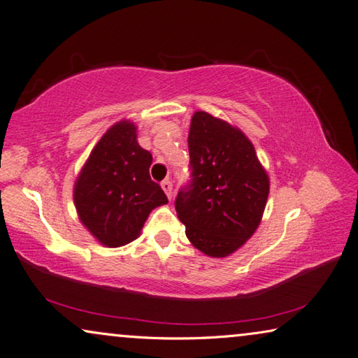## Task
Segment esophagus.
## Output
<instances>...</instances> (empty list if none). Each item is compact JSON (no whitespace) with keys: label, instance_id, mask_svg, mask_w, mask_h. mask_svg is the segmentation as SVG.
Wrapping results in <instances>:
<instances>
[{"label":"esophagus","instance_id":"obj_1","mask_svg":"<svg viewBox=\"0 0 358 358\" xmlns=\"http://www.w3.org/2000/svg\"><path fill=\"white\" fill-rule=\"evenodd\" d=\"M161 187H163V191L166 192V195H167V199H172V195H173V191H172V181L167 178V180H164V181H161Z\"/></svg>","mask_w":358,"mask_h":358}]
</instances>
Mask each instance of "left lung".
I'll return each instance as SVG.
<instances>
[{"label":"left lung","mask_w":358,"mask_h":358,"mask_svg":"<svg viewBox=\"0 0 358 358\" xmlns=\"http://www.w3.org/2000/svg\"><path fill=\"white\" fill-rule=\"evenodd\" d=\"M191 181L175 199L195 248L211 257L239 250L261 223L270 181L243 133L206 111H195L187 136Z\"/></svg>","instance_id":"8db88e82"}]
</instances>
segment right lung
Instances as JSON below:
<instances>
[{
    "mask_svg": "<svg viewBox=\"0 0 358 358\" xmlns=\"http://www.w3.org/2000/svg\"><path fill=\"white\" fill-rule=\"evenodd\" d=\"M152 153L136 141V127L121 121L91 150L74 185L79 219L105 247L135 241L152 209L167 197L150 178Z\"/></svg>",
    "mask_w": 358,
    "mask_h": 358,
    "instance_id": "obj_1",
    "label": "right lung"
}]
</instances>
